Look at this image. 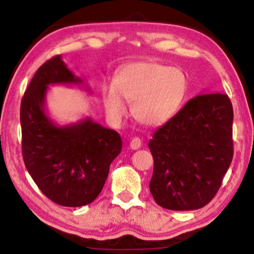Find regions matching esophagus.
Listing matches in <instances>:
<instances>
[{
    "label": "esophagus",
    "instance_id": "34e87169",
    "mask_svg": "<svg viewBox=\"0 0 254 254\" xmlns=\"http://www.w3.org/2000/svg\"><path fill=\"white\" fill-rule=\"evenodd\" d=\"M140 145H141V140L138 137L133 138L132 140H130V143H129V148L132 150L139 149V148H140Z\"/></svg>",
    "mask_w": 254,
    "mask_h": 254
}]
</instances>
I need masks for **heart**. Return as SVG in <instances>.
<instances>
[{
	"label": "heart",
	"instance_id": "heart-1",
	"mask_svg": "<svg viewBox=\"0 0 254 254\" xmlns=\"http://www.w3.org/2000/svg\"><path fill=\"white\" fill-rule=\"evenodd\" d=\"M189 91L184 71L157 62H137L122 66L113 86L103 89V103L108 116L120 121L127 114V100L135 120L159 127L181 111Z\"/></svg>",
	"mask_w": 254,
	"mask_h": 254
}]
</instances>
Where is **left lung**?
Masks as SVG:
<instances>
[{
  "instance_id": "8db88e82",
  "label": "left lung",
  "mask_w": 254,
  "mask_h": 254,
  "mask_svg": "<svg viewBox=\"0 0 254 254\" xmlns=\"http://www.w3.org/2000/svg\"><path fill=\"white\" fill-rule=\"evenodd\" d=\"M204 93L190 99L149 141L154 157L150 192L163 208L191 211L206 206L233 160L230 99Z\"/></svg>"
}]
</instances>
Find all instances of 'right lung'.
<instances>
[{
  "mask_svg": "<svg viewBox=\"0 0 254 254\" xmlns=\"http://www.w3.org/2000/svg\"><path fill=\"white\" fill-rule=\"evenodd\" d=\"M89 88L63 62L61 56L37 70L21 99V149L25 167L39 189L53 202L81 207L97 198L111 162L122 150L119 133L84 117L59 126L48 116L46 98L50 86Z\"/></svg>",
  "mask_w": 254,
  "mask_h": 254,
  "instance_id": "1",
  "label": "right lung"
}]
</instances>
